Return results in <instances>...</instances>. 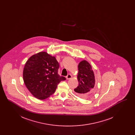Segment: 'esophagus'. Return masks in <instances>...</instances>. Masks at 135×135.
<instances>
[{
	"mask_svg": "<svg viewBox=\"0 0 135 135\" xmlns=\"http://www.w3.org/2000/svg\"><path fill=\"white\" fill-rule=\"evenodd\" d=\"M71 78H72V75H71L70 74H68L66 76L67 79H70Z\"/></svg>",
	"mask_w": 135,
	"mask_h": 135,
	"instance_id": "34e87169",
	"label": "esophagus"
}]
</instances>
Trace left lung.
<instances>
[{"mask_svg": "<svg viewBox=\"0 0 135 135\" xmlns=\"http://www.w3.org/2000/svg\"><path fill=\"white\" fill-rule=\"evenodd\" d=\"M77 79L78 85L74 91L83 98H88L93 95L95 92V79L94 72L90 65L84 60L78 65Z\"/></svg>", "mask_w": 135, "mask_h": 135, "instance_id": "8db88e82", "label": "left lung"}]
</instances>
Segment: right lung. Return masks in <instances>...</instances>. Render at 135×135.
<instances>
[{
    "label": "right lung",
    "instance_id": "obj_1",
    "mask_svg": "<svg viewBox=\"0 0 135 135\" xmlns=\"http://www.w3.org/2000/svg\"><path fill=\"white\" fill-rule=\"evenodd\" d=\"M59 64L55 57L40 52L27 61L23 70L26 87L35 98L44 100L52 95L58 84L66 80L58 74Z\"/></svg>",
    "mask_w": 135,
    "mask_h": 135
}]
</instances>
